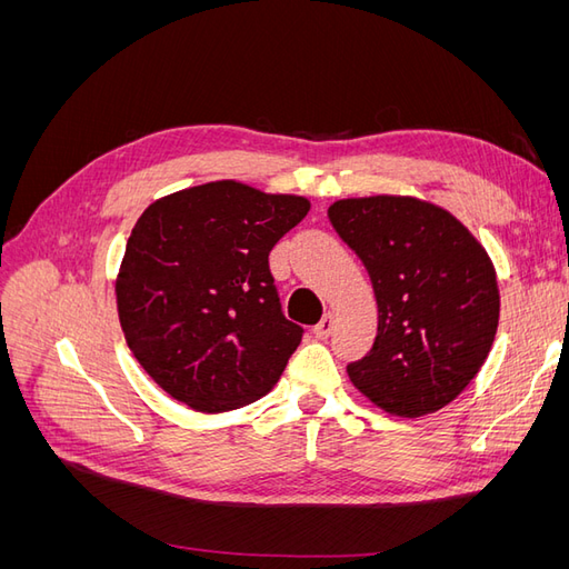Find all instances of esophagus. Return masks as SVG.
<instances>
[{
    "mask_svg": "<svg viewBox=\"0 0 569 569\" xmlns=\"http://www.w3.org/2000/svg\"><path fill=\"white\" fill-rule=\"evenodd\" d=\"M335 332V316L332 313H327L318 325H316V330H313V335L318 337V339H327Z\"/></svg>",
    "mask_w": 569,
    "mask_h": 569,
    "instance_id": "1",
    "label": "esophagus"
}]
</instances>
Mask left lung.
<instances>
[{
  "label": "left lung",
  "mask_w": 569,
  "mask_h": 569,
  "mask_svg": "<svg viewBox=\"0 0 569 569\" xmlns=\"http://www.w3.org/2000/svg\"><path fill=\"white\" fill-rule=\"evenodd\" d=\"M327 216L363 261L380 311L370 353L347 368L353 387L401 418L449 406L496 339L501 295L487 249L416 197L339 199Z\"/></svg>",
  "instance_id": "8db88e82"
}]
</instances>
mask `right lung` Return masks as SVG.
I'll return each mask as SVG.
<instances>
[{
	"label": "right lung",
	"instance_id": "obj_1",
	"mask_svg": "<svg viewBox=\"0 0 569 569\" xmlns=\"http://www.w3.org/2000/svg\"><path fill=\"white\" fill-rule=\"evenodd\" d=\"M308 211L306 197L218 180L157 199L134 222L118 318L166 393L226 412L278 385L303 327L282 316L268 256Z\"/></svg>",
	"mask_w": 569,
	"mask_h": 569
}]
</instances>
